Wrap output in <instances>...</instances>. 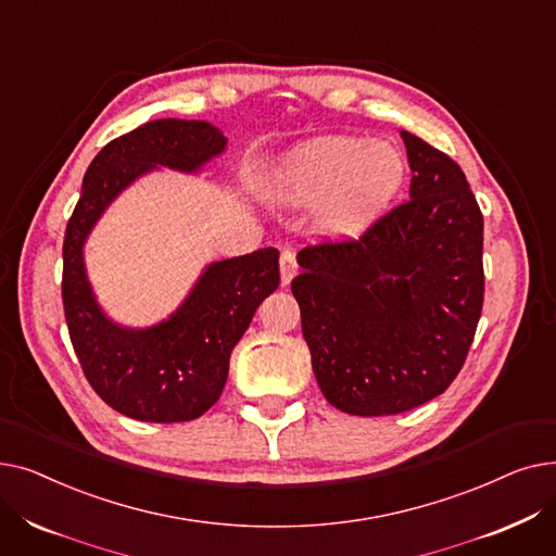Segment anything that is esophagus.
Masks as SVG:
<instances>
[{
  "label": "esophagus",
  "instance_id": "34e87169",
  "mask_svg": "<svg viewBox=\"0 0 556 556\" xmlns=\"http://www.w3.org/2000/svg\"><path fill=\"white\" fill-rule=\"evenodd\" d=\"M279 270H281V283L288 286L293 281V277L298 275V261H295V252L293 250H283L281 258H279Z\"/></svg>",
  "mask_w": 556,
  "mask_h": 556
}]
</instances>
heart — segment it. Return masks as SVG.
<instances>
[{"label":"heart","mask_w":556,"mask_h":556,"mask_svg":"<svg viewBox=\"0 0 556 556\" xmlns=\"http://www.w3.org/2000/svg\"><path fill=\"white\" fill-rule=\"evenodd\" d=\"M405 157L392 141L317 137L286 153L273 198L288 207L323 199L317 229L333 239H354L390 210L405 182Z\"/></svg>","instance_id":"b5f03b06"}]
</instances>
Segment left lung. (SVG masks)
<instances>
[{"label": "left lung", "mask_w": 556, "mask_h": 556, "mask_svg": "<svg viewBox=\"0 0 556 556\" xmlns=\"http://www.w3.org/2000/svg\"><path fill=\"white\" fill-rule=\"evenodd\" d=\"M410 200L358 241L298 254L293 295L317 386L346 415H399L459 374L484 298L482 214L462 168L401 130Z\"/></svg>", "instance_id": "1"}]
</instances>
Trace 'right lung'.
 <instances>
[{
	"label": "right lung",
	"mask_w": 556,
	"mask_h": 556,
	"mask_svg": "<svg viewBox=\"0 0 556 556\" xmlns=\"http://www.w3.org/2000/svg\"><path fill=\"white\" fill-rule=\"evenodd\" d=\"M225 149L227 137L210 122L157 119L103 146L83 178L63 245L65 319L85 378L130 419L178 424L210 410L225 388L231 349L279 286V252L263 248L210 263L168 317L130 329L101 308L85 243L110 204L143 175L198 173Z\"/></svg>",
	"instance_id": "1"
}]
</instances>
